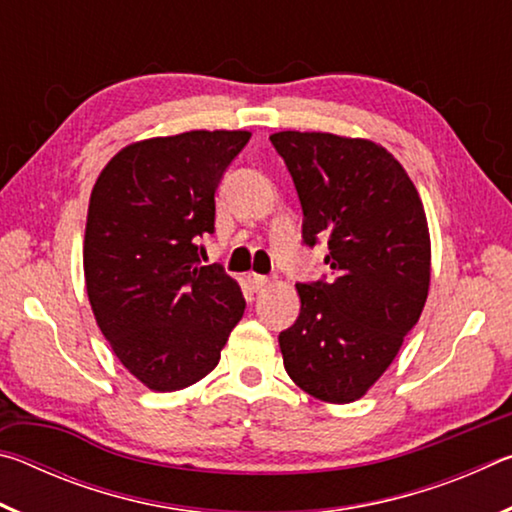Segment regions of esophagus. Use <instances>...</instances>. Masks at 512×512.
Returning <instances> with one entry per match:
<instances>
[{
  "label": "esophagus",
  "instance_id": "esophagus-1",
  "mask_svg": "<svg viewBox=\"0 0 512 512\" xmlns=\"http://www.w3.org/2000/svg\"><path fill=\"white\" fill-rule=\"evenodd\" d=\"M248 282H250V287H253V291H264L271 287V277H266V275H250Z\"/></svg>",
  "mask_w": 512,
  "mask_h": 512
}]
</instances>
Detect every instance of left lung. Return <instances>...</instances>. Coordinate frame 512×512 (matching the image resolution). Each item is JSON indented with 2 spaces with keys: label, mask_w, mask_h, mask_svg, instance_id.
I'll list each match as a JSON object with an SVG mask.
<instances>
[{
  "label": "left lung",
  "mask_w": 512,
  "mask_h": 512,
  "mask_svg": "<svg viewBox=\"0 0 512 512\" xmlns=\"http://www.w3.org/2000/svg\"><path fill=\"white\" fill-rule=\"evenodd\" d=\"M302 205V239L329 237V280L296 284L300 316L280 334L289 377L311 397L368 393L424 309L431 280L427 214L384 146L334 133H273Z\"/></svg>",
  "instance_id": "1"
}]
</instances>
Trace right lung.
<instances>
[{"label":"right lung","mask_w":512,"mask_h":512,"mask_svg":"<svg viewBox=\"0 0 512 512\" xmlns=\"http://www.w3.org/2000/svg\"><path fill=\"white\" fill-rule=\"evenodd\" d=\"M248 131H189L133 142L99 173L83 241L85 289L115 357L158 393L216 368L244 316L237 280L201 266L214 194Z\"/></svg>","instance_id":"1"}]
</instances>
